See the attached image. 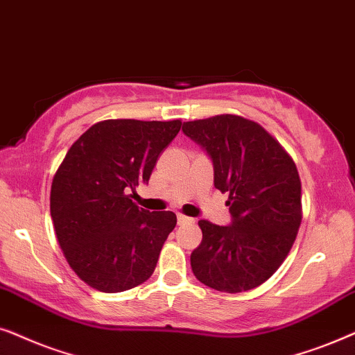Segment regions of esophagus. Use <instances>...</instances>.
Returning <instances> with one entry per match:
<instances>
[{
  "mask_svg": "<svg viewBox=\"0 0 355 355\" xmlns=\"http://www.w3.org/2000/svg\"><path fill=\"white\" fill-rule=\"evenodd\" d=\"M177 222L178 224H187V222H191L190 217L183 216V214H177Z\"/></svg>",
  "mask_w": 355,
  "mask_h": 355,
  "instance_id": "34e87169",
  "label": "esophagus"
}]
</instances>
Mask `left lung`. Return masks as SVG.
<instances>
[{
	"label": "left lung",
	"instance_id": "left-lung-1",
	"mask_svg": "<svg viewBox=\"0 0 355 355\" xmlns=\"http://www.w3.org/2000/svg\"><path fill=\"white\" fill-rule=\"evenodd\" d=\"M229 193V225L200 220L202 240L190 261L196 279L237 294L268 281L289 254L302 222V187L291 155L263 126L237 115L183 123Z\"/></svg>",
	"mask_w": 355,
	"mask_h": 355
}]
</instances>
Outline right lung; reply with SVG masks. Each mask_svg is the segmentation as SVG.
Listing matches in <instances>:
<instances>
[{
    "mask_svg": "<svg viewBox=\"0 0 355 355\" xmlns=\"http://www.w3.org/2000/svg\"><path fill=\"white\" fill-rule=\"evenodd\" d=\"M182 121L105 120L71 146L51 183L50 212L69 266L94 289L115 294L148 281L175 229L172 211L136 206L159 154Z\"/></svg>",
    "mask_w": 355,
    "mask_h": 355,
    "instance_id": "right-lung-1",
    "label": "right lung"
}]
</instances>
